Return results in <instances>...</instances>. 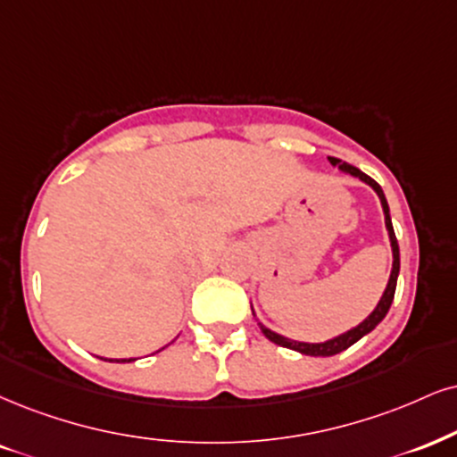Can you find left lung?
Instances as JSON below:
<instances>
[{
  "label": "left lung",
  "instance_id": "8db88e82",
  "mask_svg": "<svg viewBox=\"0 0 457 457\" xmlns=\"http://www.w3.org/2000/svg\"><path fill=\"white\" fill-rule=\"evenodd\" d=\"M330 165L332 167H339L341 173H345V176H352L360 179V182H364L366 186H370V188L375 190L377 196H379L381 201V207H384V218H386V230H387V237H390V247H392V271H390V279H387V286L384 290V295H381L379 303H377L373 312H370L362 322L353 326V328H349L345 332H341V335L337 337H330V339L326 341H318V343H307V341H295V339H288V337L279 335V332H275L271 328H267L261 320H258V326H261L262 335L267 337L269 341H273L275 345H281V347H288V349H295V352L303 353V356H315V358H326V356H335V353H341L343 349L352 347L353 343L362 339L364 335H369L370 330H375V326H379L381 320L386 318V313L390 312V305L394 301V292H396V281H398V273H401V250H398V241H396V235H394V227H392V218H390V205H387V199L384 195V190H381V186L375 182L373 178H369L366 173L360 171L358 167L353 165H347V162H343L341 159H335V156H328ZM252 313H254V309H252ZM256 315V313H254Z\"/></svg>",
  "mask_w": 457,
  "mask_h": 457
}]
</instances>
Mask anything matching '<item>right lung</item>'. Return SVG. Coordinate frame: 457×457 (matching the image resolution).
Instances as JSON below:
<instances>
[{"label":"right lung","instance_id":"obj_1","mask_svg":"<svg viewBox=\"0 0 457 457\" xmlns=\"http://www.w3.org/2000/svg\"><path fill=\"white\" fill-rule=\"evenodd\" d=\"M161 349H159V352H161ZM133 360H137V358H122V360H116V362H133ZM110 362H112V360H110Z\"/></svg>","mask_w":457,"mask_h":457}]
</instances>
